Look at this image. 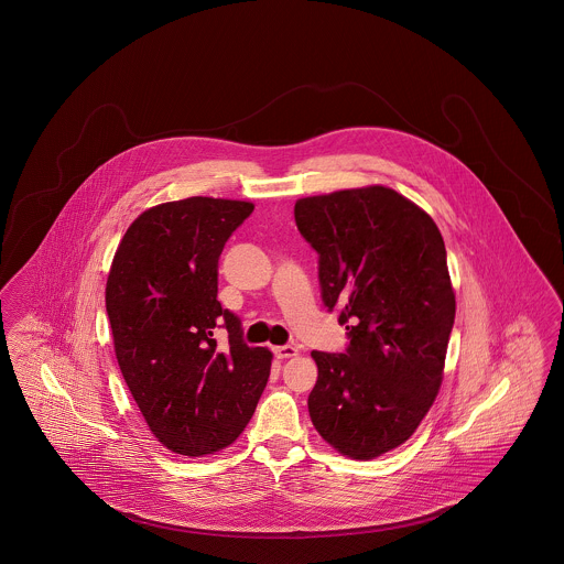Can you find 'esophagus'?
I'll return each mask as SVG.
<instances>
[{
    "instance_id": "obj_1",
    "label": "esophagus",
    "mask_w": 564,
    "mask_h": 564,
    "mask_svg": "<svg viewBox=\"0 0 564 564\" xmlns=\"http://www.w3.org/2000/svg\"><path fill=\"white\" fill-rule=\"evenodd\" d=\"M273 355L278 356V358H293V356L299 355V348L296 346H278V348H273Z\"/></svg>"
}]
</instances>
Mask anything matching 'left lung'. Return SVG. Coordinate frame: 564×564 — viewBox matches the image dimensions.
I'll return each instance as SVG.
<instances>
[{
    "instance_id": "left-lung-1",
    "label": "left lung",
    "mask_w": 564,
    "mask_h": 564,
    "mask_svg": "<svg viewBox=\"0 0 564 564\" xmlns=\"http://www.w3.org/2000/svg\"><path fill=\"white\" fill-rule=\"evenodd\" d=\"M299 234L318 252L321 295L350 339L318 352L307 397L323 440L369 460L405 444L444 380L456 301L433 218L386 186L295 204Z\"/></svg>"
}]
</instances>
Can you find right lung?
<instances>
[{"mask_svg": "<svg viewBox=\"0 0 564 564\" xmlns=\"http://www.w3.org/2000/svg\"><path fill=\"white\" fill-rule=\"evenodd\" d=\"M254 206L188 197L140 214L115 254L106 312L120 373L152 435L182 456L234 444L268 386L271 352L243 341L218 259ZM220 327L230 341L215 344Z\"/></svg>", "mask_w": 564, "mask_h": 564, "instance_id": "1", "label": "right lung"}]
</instances>
